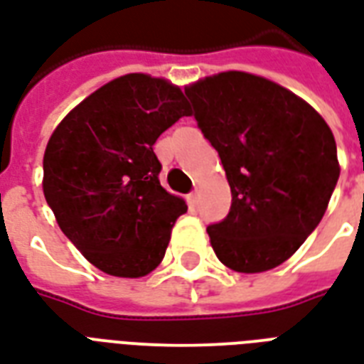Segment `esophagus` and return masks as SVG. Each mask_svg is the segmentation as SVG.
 Returning a JSON list of instances; mask_svg holds the SVG:
<instances>
[{
    "label": "esophagus",
    "instance_id": "34e87169",
    "mask_svg": "<svg viewBox=\"0 0 364 364\" xmlns=\"http://www.w3.org/2000/svg\"><path fill=\"white\" fill-rule=\"evenodd\" d=\"M188 201H190V203H192V205L198 203V190H193V192L190 193V196H188Z\"/></svg>",
    "mask_w": 364,
    "mask_h": 364
}]
</instances>
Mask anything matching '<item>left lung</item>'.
Here are the masks:
<instances>
[{
  "label": "left lung",
  "instance_id": "left-lung-1",
  "mask_svg": "<svg viewBox=\"0 0 364 364\" xmlns=\"http://www.w3.org/2000/svg\"><path fill=\"white\" fill-rule=\"evenodd\" d=\"M184 92L232 192L228 217L207 228L218 261L244 274L274 269L326 213L340 176L334 134L307 101L251 73L205 76Z\"/></svg>",
  "mask_w": 364,
  "mask_h": 364
}]
</instances>
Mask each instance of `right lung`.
Returning a JSON list of instances; mask_svg holds the SVG:
<instances>
[{"mask_svg": "<svg viewBox=\"0 0 364 364\" xmlns=\"http://www.w3.org/2000/svg\"><path fill=\"white\" fill-rule=\"evenodd\" d=\"M180 86L144 73L107 82L57 124L43 153V196L63 234L101 272L159 267L188 205L161 186L153 146L190 117Z\"/></svg>", "mask_w": 364, "mask_h": 364, "instance_id": "add662e5", "label": "right lung"}]
</instances>
